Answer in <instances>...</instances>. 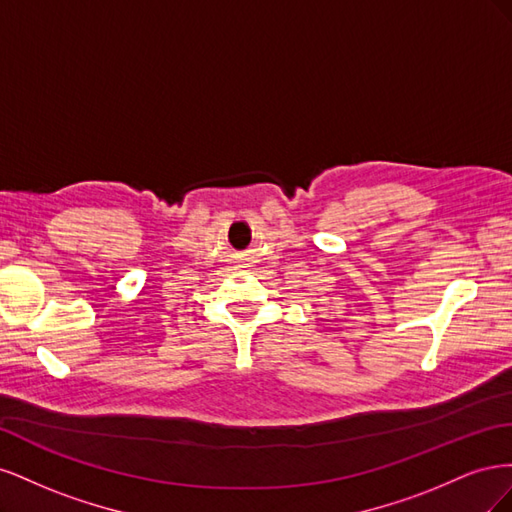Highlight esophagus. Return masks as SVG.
<instances>
[{"mask_svg":"<svg viewBox=\"0 0 512 512\" xmlns=\"http://www.w3.org/2000/svg\"><path fill=\"white\" fill-rule=\"evenodd\" d=\"M239 267H243V265H239Z\"/></svg>","mask_w":512,"mask_h":512,"instance_id":"esophagus-1","label":"esophagus"}]
</instances>
